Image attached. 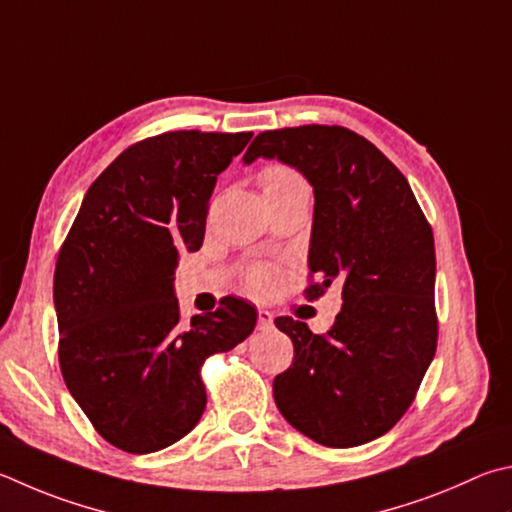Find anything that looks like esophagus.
<instances>
[{"label":"esophagus","instance_id":"1","mask_svg":"<svg viewBox=\"0 0 512 512\" xmlns=\"http://www.w3.org/2000/svg\"><path fill=\"white\" fill-rule=\"evenodd\" d=\"M273 327V313L266 311V309H259L257 311V329H271Z\"/></svg>","mask_w":512,"mask_h":512}]
</instances>
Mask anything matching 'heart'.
Instances as JSON below:
<instances>
[{
  "instance_id": "obj_1",
  "label": "heart",
  "mask_w": 512,
  "mask_h": 512,
  "mask_svg": "<svg viewBox=\"0 0 512 512\" xmlns=\"http://www.w3.org/2000/svg\"><path fill=\"white\" fill-rule=\"evenodd\" d=\"M266 194H288V192H309L304 176L291 165L273 163L266 165L259 174ZM277 284V273L271 266H255L246 273V288L255 295L271 293Z\"/></svg>"
}]
</instances>
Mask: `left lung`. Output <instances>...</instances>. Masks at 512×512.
Instances as JSON below:
<instances>
[{"mask_svg":"<svg viewBox=\"0 0 512 512\" xmlns=\"http://www.w3.org/2000/svg\"><path fill=\"white\" fill-rule=\"evenodd\" d=\"M259 156L297 167L313 185L306 297L342 288L327 333L291 315L275 320L295 349L293 365L273 380L275 403L327 448L374 441L401 421L436 351L430 221L401 170L347 127L271 129L255 136L244 163Z\"/></svg>","mask_w":512,"mask_h":512,"instance_id":"left-lung-1","label":"left lung"}]
</instances>
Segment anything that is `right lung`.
I'll use <instances>...</instances> for the list:
<instances>
[{
    "instance_id": "right-lung-1",
    "label": "right lung",
    "mask_w": 512,
    "mask_h": 512,
    "mask_svg": "<svg viewBox=\"0 0 512 512\" xmlns=\"http://www.w3.org/2000/svg\"><path fill=\"white\" fill-rule=\"evenodd\" d=\"M250 136L181 129L129 145L91 183L60 248L62 378L118 450L183 439L206 410L203 362L255 329V306L239 297L185 324L174 297L176 259L201 248L217 176Z\"/></svg>"
}]
</instances>
